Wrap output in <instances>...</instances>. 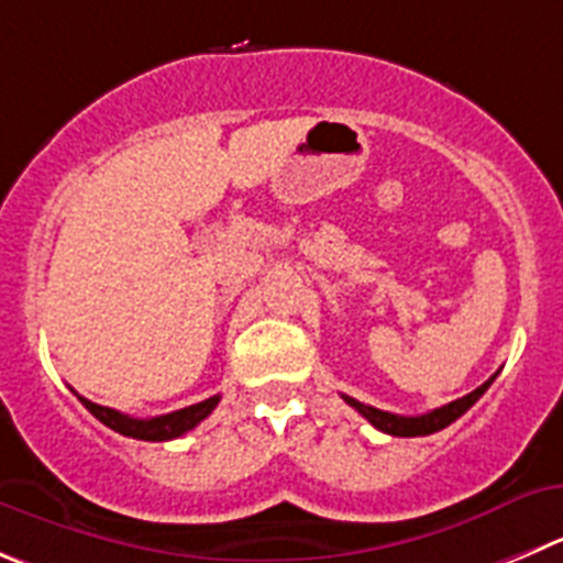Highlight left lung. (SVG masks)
<instances>
[{"mask_svg": "<svg viewBox=\"0 0 563 563\" xmlns=\"http://www.w3.org/2000/svg\"><path fill=\"white\" fill-rule=\"evenodd\" d=\"M492 382H495V376H492L489 382L481 384L478 389H473V393H470V395H464V398L451 400V404H448V406H439V409L428 411V415H417V417L389 415V411L376 409V406L358 404V400L347 398V395H342V398H345V404L353 406V409H356L358 415L367 417V420H371V426H376L378 431L393 433V437H426V433L442 431V428L451 426L453 420H459V417H462L464 411H467L470 406H473L475 400H478L481 395H484L486 389H489Z\"/></svg>", "mask_w": 563, "mask_h": 563, "instance_id": "1", "label": "left lung"}]
</instances>
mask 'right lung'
<instances>
[{
    "label": "right lung",
    "mask_w": 563,
    "mask_h": 563,
    "mask_svg": "<svg viewBox=\"0 0 563 563\" xmlns=\"http://www.w3.org/2000/svg\"><path fill=\"white\" fill-rule=\"evenodd\" d=\"M79 400H82V406L96 417V420H101L107 428H112V431L124 433V437H132V439H143V442H168V439H176L181 437V433L190 431V428H196L205 417H210L212 409L218 406V400H221V395H212V398L201 400V404H192L187 406V409L170 411V415L148 417V420H137V417L121 415V411L110 409V406H99L88 398H79Z\"/></svg>",
    "instance_id": "obj_1"
}]
</instances>
